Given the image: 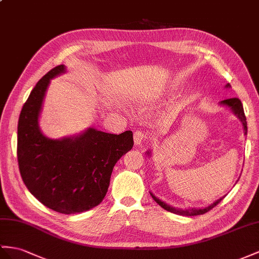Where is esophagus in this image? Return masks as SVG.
<instances>
[{"instance_id": "1", "label": "esophagus", "mask_w": 259, "mask_h": 259, "mask_svg": "<svg viewBox=\"0 0 259 259\" xmlns=\"http://www.w3.org/2000/svg\"><path fill=\"white\" fill-rule=\"evenodd\" d=\"M145 140H147V135L144 134L142 131H136L134 135V141H135V145H141Z\"/></svg>"}]
</instances>
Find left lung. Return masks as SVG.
<instances>
[{
	"instance_id": "left-lung-1",
	"label": "left lung",
	"mask_w": 259,
	"mask_h": 259,
	"mask_svg": "<svg viewBox=\"0 0 259 259\" xmlns=\"http://www.w3.org/2000/svg\"><path fill=\"white\" fill-rule=\"evenodd\" d=\"M225 88H231L230 84H227V86ZM221 105L223 106H227V107H230L232 109V111L234 112V114L236 115V117L240 119V120L242 121L243 123V128H244V132L245 135L247 134V122H246V117H245V114H244V109H243V105H242V102L240 101L238 98H229V99H224V101L220 102ZM148 154H150V152H148ZM150 195L152 196V198L154 199V201L158 204L161 205V207L163 209H165L166 211H169L171 212V213H175V214H180V215H187V217H191V215H199V214H203L205 213V212H208L209 210H211L212 208H214L215 205L220 202L222 199L225 197H222L220 199H218L217 201H214L213 203H211L210 205H208V207L205 208H201V209H178V208H175V207H171V205L165 203L164 201L160 200V199L156 198L153 194L150 193Z\"/></svg>"
}]
</instances>
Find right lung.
<instances>
[{
	"instance_id": "obj_1",
	"label": "right lung",
	"mask_w": 259,
	"mask_h": 259,
	"mask_svg": "<svg viewBox=\"0 0 259 259\" xmlns=\"http://www.w3.org/2000/svg\"><path fill=\"white\" fill-rule=\"evenodd\" d=\"M63 64L39 79L24 104L17 127L19 173L30 194L46 207L64 214L88 211L103 201L115 164L134 147L132 131L120 135L89 128L76 137L55 140L39 128L50 79Z\"/></svg>"
}]
</instances>
